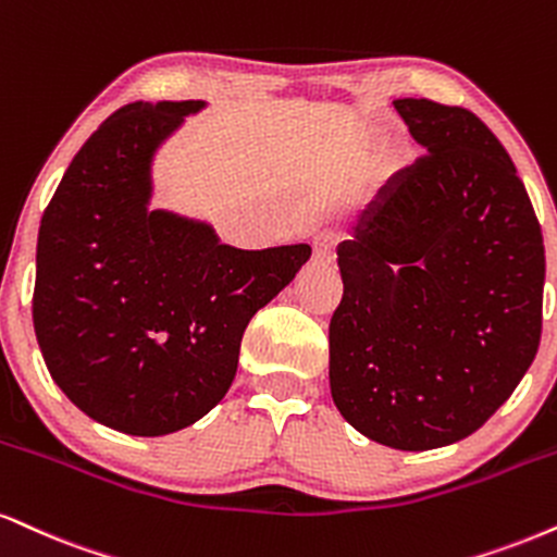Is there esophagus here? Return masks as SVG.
Segmentation results:
<instances>
[{"mask_svg":"<svg viewBox=\"0 0 557 557\" xmlns=\"http://www.w3.org/2000/svg\"><path fill=\"white\" fill-rule=\"evenodd\" d=\"M337 240H339L337 233H332V231L319 233V236L313 238V259H317L319 264H332L334 249H337Z\"/></svg>","mask_w":557,"mask_h":557,"instance_id":"esophagus-1","label":"esophagus"}]
</instances>
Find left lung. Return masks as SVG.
<instances>
[{
    "label": "left lung",
    "mask_w": 557,
    "mask_h": 557,
    "mask_svg": "<svg viewBox=\"0 0 557 557\" xmlns=\"http://www.w3.org/2000/svg\"><path fill=\"white\" fill-rule=\"evenodd\" d=\"M425 158L337 246L330 386L355 431L399 451L478 431L540 347L545 244L506 147L472 111L394 100Z\"/></svg>",
    "instance_id": "1"
}]
</instances>
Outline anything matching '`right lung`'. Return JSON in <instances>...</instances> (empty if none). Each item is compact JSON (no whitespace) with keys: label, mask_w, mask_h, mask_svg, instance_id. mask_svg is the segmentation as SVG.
<instances>
[{"label":"right lung","mask_w":557,"mask_h":557,"mask_svg":"<svg viewBox=\"0 0 557 557\" xmlns=\"http://www.w3.org/2000/svg\"><path fill=\"white\" fill-rule=\"evenodd\" d=\"M205 100L122 106L72 158L36 246L33 326L51 379L96 423L176 433L225 397L240 337L311 246L246 251L152 210V165Z\"/></svg>","instance_id":"right-lung-1"}]
</instances>
